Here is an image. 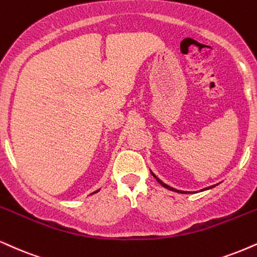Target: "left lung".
Returning a JSON list of instances; mask_svg holds the SVG:
<instances>
[{
  "label": "left lung",
  "mask_w": 257,
  "mask_h": 257,
  "mask_svg": "<svg viewBox=\"0 0 257 257\" xmlns=\"http://www.w3.org/2000/svg\"><path fill=\"white\" fill-rule=\"evenodd\" d=\"M151 174L153 175V177L157 179V182H158V183L162 185V187H164V188H166V189H169V190H171V191H175V193H179V194H191V191H183V190H178V189H175V188H172V187H170V185H168V184H165L164 183V182L162 181V179H159L158 177H157L156 175L153 174L152 171H151ZM218 184H214V185H211V187H207V188H205V189H201V191H205V190H208V189H212V188H214V187H217Z\"/></svg>",
  "instance_id": "1"
}]
</instances>
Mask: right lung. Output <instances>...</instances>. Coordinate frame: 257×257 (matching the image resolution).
<instances>
[{
	"mask_svg": "<svg viewBox=\"0 0 257 257\" xmlns=\"http://www.w3.org/2000/svg\"><path fill=\"white\" fill-rule=\"evenodd\" d=\"M98 191H99V190H97V191H94V193H92V194H95V193H98Z\"/></svg>",
	"mask_w": 257,
	"mask_h": 257,
	"instance_id": "add662e5",
	"label": "right lung"
}]
</instances>
